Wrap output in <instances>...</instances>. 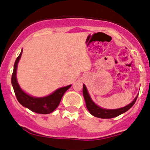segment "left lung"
Segmentation results:
<instances>
[{
  "label": "left lung",
  "instance_id": "obj_1",
  "mask_svg": "<svg viewBox=\"0 0 150 150\" xmlns=\"http://www.w3.org/2000/svg\"><path fill=\"white\" fill-rule=\"evenodd\" d=\"M83 98L85 99V102H86V106H87V110L90 111V114L93 116L96 117H98V118L102 119H110L114 118V117H117V116L120 115V114H123L125 112L127 111L128 110L131 108L134 105L135 103L136 100H137V96L134 100L132 101L129 105H126L125 107L121 108L118 109H104L102 108H100L99 106L96 105L93 100L90 98V95L88 93L87 89L84 84L83 85Z\"/></svg>",
  "mask_w": 150,
  "mask_h": 150
}]
</instances>
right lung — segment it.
Returning <instances> with one entry per match:
<instances>
[{
  "instance_id": "obj_1",
  "label": "right lung",
  "mask_w": 150,
  "mask_h": 150,
  "mask_svg": "<svg viewBox=\"0 0 150 150\" xmlns=\"http://www.w3.org/2000/svg\"><path fill=\"white\" fill-rule=\"evenodd\" d=\"M21 54H22V50L15 62L14 69H13V75H12V85H13L16 98L21 105L25 108H28V109L35 113L42 114H50L58 107L63 94L65 93V92L69 88H70L72 85H69L67 87L57 89L48 96L33 97L27 94L21 90L16 78L17 66L21 58Z\"/></svg>"
}]
</instances>
